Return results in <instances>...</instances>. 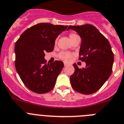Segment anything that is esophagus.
<instances>
[{
    "label": "esophagus",
    "mask_w": 124,
    "mask_h": 124,
    "mask_svg": "<svg viewBox=\"0 0 124 124\" xmlns=\"http://www.w3.org/2000/svg\"><path fill=\"white\" fill-rule=\"evenodd\" d=\"M69 65L68 63H65H65H64V66H65V67L67 66V65Z\"/></svg>",
    "instance_id": "obj_1"
}]
</instances>
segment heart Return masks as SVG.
Returning a JSON list of instances; mask_svg holds the SVG:
<instances>
[{"label":"heart","instance_id":"1","mask_svg":"<svg viewBox=\"0 0 124 124\" xmlns=\"http://www.w3.org/2000/svg\"><path fill=\"white\" fill-rule=\"evenodd\" d=\"M77 37H78V35L77 34H74V33H71V34H69V39L71 42H72V40H74V39ZM58 57H59V58L62 59V61H65V62H70L72 59V54L70 53V52H68L63 51L61 52V53H59V54L58 55Z\"/></svg>","mask_w":124,"mask_h":124}]
</instances>
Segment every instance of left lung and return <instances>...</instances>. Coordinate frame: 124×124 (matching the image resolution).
Instances as JSON below:
<instances>
[{"instance_id":"left-lung-1","label":"left lung","mask_w":124,"mask_h":124,"mask_svg":"<svg viewBox=\"0 0 124 124\" xmlns=\"http://www.w3.org/2000/svg\"><path fill=\"white\" fill-rule=\"evenodd\" d=\"M82 39L79 60L86 63L79 69L74 63V73L70 77L73 89L83 94H91L99 90L111 75L114 54L108 40L90 24L69 25Z\"/></svg>"}]
</instances>
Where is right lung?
I'll use <instances>...</instances> for the list:
<instances>
[{
  "label": "right lung",
  "mask_w": 124,
  "mask_h": 124,
  "mask_svg": "<svg viewBox=\"0 0 124 124\" xmlns=\"http://www.w3.org/2000/svg\"><path fill=\"white\" fill-rule=\"evenodd\" d=\"M67 26L40 23L21 34L15 44L16 70L27 87L37 93L53 89L58 75L63 67V62L47 63L45 53L54 50L55 40Z\"/></svg>",
  "instance_id": "obj_1"
}]
</instances>
